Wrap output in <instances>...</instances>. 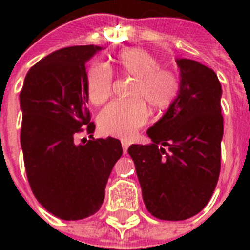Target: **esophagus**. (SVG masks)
<instances>
[{"label":"esophagus","mask_w":250,"mask_h":250,"mask_svg":"<svg viewBox=\"0 0 250 250\" xmlns=\"http://www.w3.org/2000/svg\"><path fill=\"white\" fill-rule=\"evenodd\" d=\"M129 146V141L128 140H122V148H123V153H127V149Z\"/></svg>","instance_id":"esophagus-1"}]
</instances>
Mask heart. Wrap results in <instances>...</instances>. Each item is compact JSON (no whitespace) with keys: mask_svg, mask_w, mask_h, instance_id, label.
Returning a JSON list of instances; mask_svg holds the SVG:
<instances>
[{"mask_svg":"<svg viewBox=\"0 0 250 250\" xmlns=\"http://www.w3.org/2000/svg\"><path fill=\"white\" fill-rule=\"evenodd\" d=\"M121 74L133 79L129 101L111 102L98 115V128L114 137L129 139L148 121V108L165 111L178 97L180 82L170 68L160 67L154 54L143 48H128L113 58ZM86 93L94 105H102L111 96L113 76L101 64L88 68Z\"/></svg>","mask_w":250,"mask_h":250,"instance_id":"heart-1","label":"heart"}]
</instances>
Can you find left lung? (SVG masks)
Listing matches in <instances>:
<instances>
[{
    "label": "left lung",
    "instance_id": "1",
    "mask_svg": "<svg viewBox=\"0 0 250 250\" xmlns=\"http://www.w3.org/2000/svg\"><path fill=\"white\" fill-rule=\"evenodd\" d=\"M176 64L179 94L146 131L152 143L128 148L145 206L162 221H184L200 213L221 171V83L211 68L196 61L179 58Z\"/></svg>",
    "mask_w": 250,
    "mask_h": 250
}]
</instances>
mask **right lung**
Returning <instances> with one entry per match:
<instances>
[{"label": "right lung", "mask_w": 250, "mask_h": 250, "mask_svg": "<svg viewBox=\"0 0 250 250\" xmlns=\"http://www.w3.org/2000/svg\"><path fill=\"white\" fill-rule=\"evenodd\" d=\"M101 49L84 45L50 53L31 67L19 96L29 186L37 201L64 221L84 219L100 210L110 172L123 153L114 137L76 144L84 130L93 136L85 62Z\"/></svg>", "instance_id": "right-lung-1"}]
</instances>
